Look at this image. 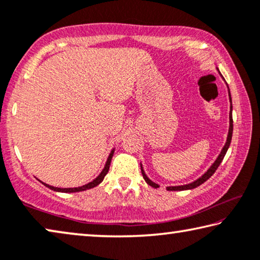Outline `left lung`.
I'll list each match as a JSON object with an SVG mask.
<instances>
[{"label":"left lung","instance_id":"1","mask_svg":"<svg viewBox=\"0 0 260 260\" xmlns=\"http://www.w3.org/2000/svg\"><path fill=\"white\" fill-rule=\"evenodd\" d=\"M216 69H217V68H216ZM217 71H219V69H217ZM222 78H223V76H222ZM226 86H228V85H226ZM228 94H229V101H230L229 131H228V137H226L225 145L223 146V148H222L220 155L217 156V158L215 159V162H214V163L212 164V166L209 167L208 170L206 171L203 176L199 177V178H198L197 180H194V182H192V183H189V184H185V185H179V186H167L168 191H185V189H192V188H196V187H198V186H200V185L204 184V183L206 182V180L211 178L214 172L216 171V169L219 168V166H220L221 162H222V159L224 158V156H225V154H226V150H228V148H229V146H230V142H232V138H233V127H234V126H233V114H232V112H233V104H232V94H230L229 86H228ZM141 172H142L143 178H145L146 183H147L148 185H150L151 187H155V188L159 187L158 184L154 183V182H152V180H150L149 178H148L147 175H146V172H145V170H143V168H142V164H141Z\"/></svg>","mask_w":260,"mask_h":260}]
</instances>
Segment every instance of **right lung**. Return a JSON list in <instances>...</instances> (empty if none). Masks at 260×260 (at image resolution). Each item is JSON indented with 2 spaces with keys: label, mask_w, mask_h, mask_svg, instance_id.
I'll use <instances>...</instances> for the list:
<instances>
[{
  "label": "right lung",
  "mask_w": 260,
  "mask_h": 260,
  "mask_svg": "<svg viewBox=\"0 0 260 260\" xmlns=\"http://www.w3.org/2000/svg\"><path fill=\"white\" fill-rule=\"evenodd\" d=\"M114 154V149L111 150L109 157H108V160H106L105 163V167L104 169H103L102 172L100 175H98L96 178H94L92 182H90L88 184L83 185V186H78V187H68V188H61V187H54V186H51V185H48L46 183H43L45 186L53 189V191H56V192H63V193H74V192H81V191H85V189H89V188H92L94 186H97V185H100L103 179H104V177L106 176V174L109 172V169H110V164H111V159H112V156Z\"/></svg>",
  "instance_id": "1"
}]
</instances>
